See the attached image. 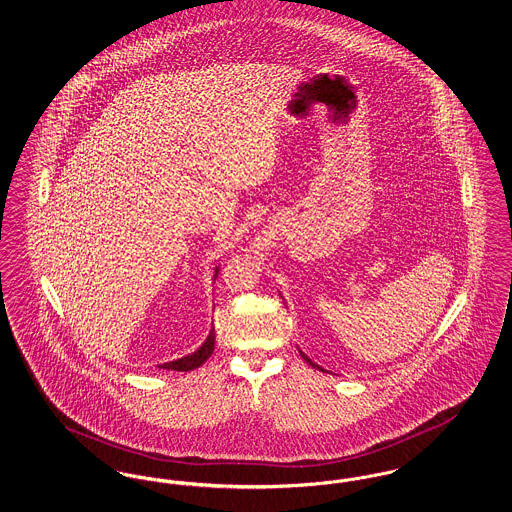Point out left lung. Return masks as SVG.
Here are the masks:
<instances>
[{
  "label": "left lung",
  "mask_w": 512,
  "mask_h": 512,
  "mask_svg": "<svg viewBox=\"0 0 512 512\" xmlns=\"http://www.w3.org/2000/svg\"><path fill=\"white\" fill-rule=\"evenodd\" d=\"M299 355H301V357H303V359H305L309 365L313 366V368H317V370H320V372H328V370H324L322 366H318L317 363H313V361H311V359H309V357H307V355H305L301 349H299Z\"/></svg>",
  "instance_id": "left-lung-1"
}]
</instances>
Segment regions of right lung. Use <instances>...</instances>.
<instances>
[{
	"mask_svg": "<svg viewBox=\"0 0 512 512\" xmlns=\"http://www.w3.org/2000/svg\"><path fill=\"white\" fill-rule=\"evenodd\" d=\"M219 274V267H215V274L213 278H217ZM215 351V328L211 326V332L207 336V340L201 343V347H197L194 353L182 357V359H176V361H169V363H163V365H157L159 368H165V370H178V372H188V370H194L197 366L203 365L211 353Z\"/></svg>",
	"mask_w": 512,
	"mask_h": 512,
	"instance_id": "1",
	"label": "right lung"
}]
</instances>
